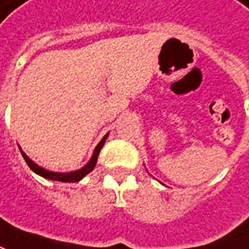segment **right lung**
<instances>
[{
	"mask_svg": "<svg viewBox=\"0 0 249 249\" xmlns=\"http://www.w3.org/2000/svg\"><path fill=\"white\" fill-rule=\"evenodd\" d=\"M107 137H108V134H107L104 138L101 139V141H100V143L95 146L94 152H93V156H91V159L87 162V165H86V166H83V168L79 169V170H74V172H69V173L51 172V170H46V169L40 168V166L36 165L34 160H31V159L28 158V155L25 154L21 148H19V151H21V154H22L25 162L28 163V166L32 169L36 175H39V176L46 178V179H51V180H57V182H79V180H81L86 175H89V173L94 169L95 163H97V158H98V155H100L101 148L104 146V142H106Z\"/></svg>",
	"mask_w": 249,
	"mask_h": 249,
	"instance_id": "obj_1",
	"label": "right lung"
}]
</instances>
